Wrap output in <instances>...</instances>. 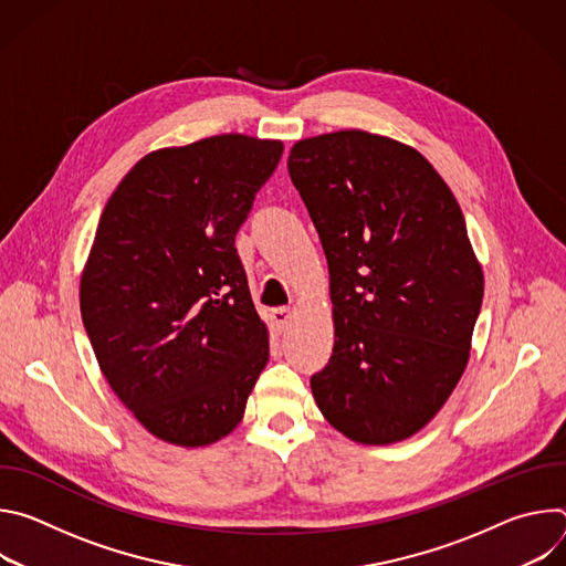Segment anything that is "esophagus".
I'll use <instances>...</instances> for the list:
<instances>
[{"label":"esophagus","instance_id":"esophagus-1","mask_svg":"<svg viewBox=\"0 0 566 566\" xmlns=\"http://www.w3.org/2000/svg\"><path fill=\"white\" fill-rule=\"evenodd\" d=\"M291 315H293L291 306H277V308H273V311H271L273 325H275L280 332H284V329L289 327V319H291Z\"/></svg>","mask_w":566,"mask_h":566}]
</instances>
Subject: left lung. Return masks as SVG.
<instances>
[{
    "mask_svg": "<svg viewBox=\"0 0 566 566\" xmlns=\"http://www.w3.org/2000/svg\"><path fill=\"white\" fill-rule=\"evenodd\" d=\"M297 188L329 264L334 354L317 408L365 446L410 439L457 387L483 297L463 212L415 147L363 129L297 140Z\"/></svg>",
    "mask_w": 566,
    "mask_h": 566,
    "instance_id": "8db88e82",
    "label": "left lung"
}]
</instances>
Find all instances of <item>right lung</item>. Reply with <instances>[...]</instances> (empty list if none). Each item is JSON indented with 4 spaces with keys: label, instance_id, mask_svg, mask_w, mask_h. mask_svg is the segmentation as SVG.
<instances>
[{
    "label": "right lung",
    "instance_id": "obj_1",
    "mask_svg": "<svg viewBox=\"0 0 566 566\" xmlns=\"http://www.w3.org/2000/svg\"><path fill=\"white\" fill-rule=\"evenodd\" d=\"M282 151L247 134L149 151L101 214L80 313L109 387L160 441L230 434L269 363L234 234Z\"/></svg>",
    "mask_w": 566,
    "mask_h": 566
}]
</instances>
